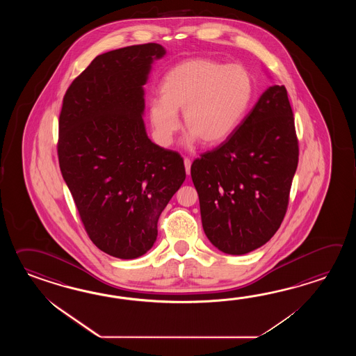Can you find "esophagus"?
Returning <instances> with one entry per match:
<instances>
[{
  "label": "esophagus",
  "instance_id": "1",
  "mask_svg": "<svg viewBox=\"0 0 356 356\" xmlns=\"http://www.w3.org/2000/svg\"><path fill=\"white\" fill-rule=\"evenodd\" d=\"M184 168H186V173L189 175V173H191V160L188 158L184 159Z\"/></svg>",
  "mask_w": 356,
  "mask_h": 356
}]
</instances>
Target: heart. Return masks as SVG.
<instances>
[{"mask_svg": "<svg viewBox=\"0 0 356 356\" xmlns=\"http://www.w3.org/2000/svg\"><path fill=\"white\" fill-rule=\"evenodd\" d=\"M160 97L150 103V120L161 145H169L183 124L186 143L204 146L227 141L242 123L253 97L250 72L239 65L207 58L183 60L160 83Z\"/></svg>", "mask_w": 356, "mask_h": 356, "instance_id": "obj_1", "label": "heart"}]
</instances>
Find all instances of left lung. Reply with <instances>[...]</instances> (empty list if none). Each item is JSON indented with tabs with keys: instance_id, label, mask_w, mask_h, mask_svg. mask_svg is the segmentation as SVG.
I'll return each mask as SVG.
<instances>
[{
	"instance_id": "8db88e82",
	"label": "left lung",
	"mask_w": 356,
	"mask_h": 356,
	"mask_svg": "<svg viewBox=\"0 0 356 356\" xmlns=\"http://www.w3.org/2000/svg\"><path fill=\"white\" fill-rule=\"evenodd\" d=\"M298 156L288 91L273 85L225 143L193 161L204 234L218 250L241 256L273 238L286 213Z\"/></svg>"
}]
</instances>
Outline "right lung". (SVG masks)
Returning <instances> with one entry per match:
<instances>
[{"label": "right lung", "instance_id": "add662e5", "mask_svg": "<svg viewBox=\"0 0 356 356\" xmlns=\"http://www.w3.org/2000/svg\"><path fill=\"white\" fill-rule=\"evenodd\" d=\"M156 43L124 47L91 60L70 85L58 135L60 173L91 242L132 259L152 250L158 220L186 179L178 152L145 129V91Z\"/></svg>", "mask_w": 356, "mask_h": 356}]
</instances>
